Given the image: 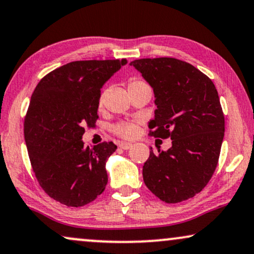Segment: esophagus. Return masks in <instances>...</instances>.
<instances>
[{
  "instance_id": "obj_1",
  "label": "esophagus",
  "mask_w": 254,
  "mask_h": 254,
  "mask_svg": "<svg viewBox=\"0 0 254 254\" xmlns=\"http://www.w3.org/2000/svg\"><path fill=\"white\" fill-rule=\"evenodd\" d=\"M118 146H120L121 148H123V150H129V148L132 147V144L127 143V141H122V143H120Z\"/></svg>"
}]
</instances>
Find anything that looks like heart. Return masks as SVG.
<instances>
[{
	"label": "heart",
	"instance_id": "b5f03b06",
	"mask_svg": "<svg viewBox=\"0 0 254 254\" xmlns=\"http://www.w3.org/2000/svg\"><path fill=\"white\" fill-rule=\"evenodd\" d=\"M144 88H150V86L145 82L143 79L140 77L133 76L127 81V89H129V93L132 94L137 90L144 89ZM104 97H106V94L102 93L99 97V107L102 108L104 103ZM113 131L115 134L117 136L123 137V138H133L138 132V127L137 124L132 123V122H122V123H118L113 127Z\"/></svg>",
	"mask_w": 254,
	"mask_h": 254
}]
</instances>
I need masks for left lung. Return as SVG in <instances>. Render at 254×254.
Masks as SVG:
<instances>
[{"instance_id":"8db88e82","label":"left lung","mask_w":254,"mask_h":254,"mask_svg":"<svg viewBox=\"0 0 254 254\" xmlns=\"http://www.w3.org/2000/svg\"><path fill=\"white\" fill-rule=\"evenodd\" d=\"M153 88L154 120L150 136L171 138L167 151H150L143 166L146 187L166 203L200 192L218 164L225 122L217 89L190 64L175 58L131 62Z\"/></svg>"}]
</instances>
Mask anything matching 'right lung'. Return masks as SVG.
<instances>
[{
  "label": "right lung",
  "mask_w": 254,
  "mask_h": 254,
  "mask_svg": "<svg viewBox=\"0 0 254 254\" xmlns=\"http://www.w3.org/2000/svg\"><path fill=\"white\" fill-rule=\"evenodd\" d=\"M127 59L82 60L52 70L37 84L24 118L32 170L50 197L82 207L106 189L113 141L84 148V127H95L101 88Z\"/></svg>",
  "instance_id": "right-lung-1"
}]
</instances>
